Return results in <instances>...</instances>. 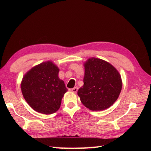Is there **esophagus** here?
Listing matches in <instances>:
<instances>
[{
    "mask_svg": "<svg viewBox=\"0 0 151 151\" xmlns=\"http://www.w3.org/2000/svg\"><path fill=\"white\" fill-rule=\"evenodd\" d=\"M78 89V88L77 87H75V88H73L71 89V91H73V93H76L77 92Z\"/></svg>",
    "mask_w": 151,
    "mask_h": 151,
    "instance_id": "obj_1",
    "label": "esophagus"
}]
</instances>
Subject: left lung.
<instances>
[{
  "mask_svg": "<svg viewBox=\"0 0 151 151\" xmlns=\"http://www.w3.org/2000/svg\"><path fill=\"white\" fill-rule=\"evenodd\" d=\"M84 86L78 89L82 103L92 111L108 108L116 101L122 88L119 73L101 59H89L84 64Z\"/></svg>",
  "mask_w": 151,
  "mask_h": 151,
  "instance_id": "8db88e82",
  "label": "left lung"
}]
</instances>
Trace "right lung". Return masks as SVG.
Returning a JSON list of instances; mask_svg holds the SVG:
<instances>
[{"label": "right lung", "mask_w": 151, "mask_h": 151, "mask_svg": "<svg viewBox=\"0 0 151 151\" xmlns=\"http://www.w3.org/2000/svg\"><path fill=\"white\" fill-rule=\"evenodd\" d=\"M58 73V67L49 61L32 68L22 78L21 87L23 97L39 113L54 114L60 107L67 89L59 78Z\"/></svg>", "instance_id": "right-lung-1"}]
</instances>
